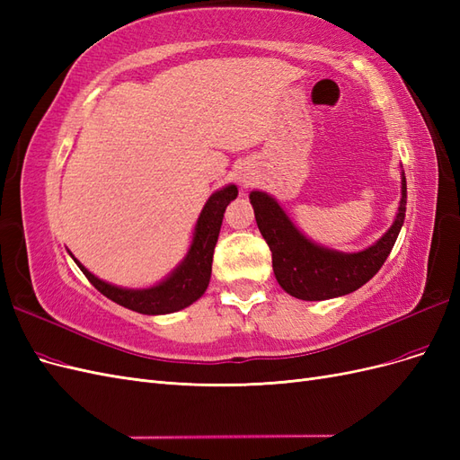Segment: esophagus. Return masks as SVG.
I'll return each mask as SVG.
<instances>
[{"label":"esophagus","instance_id":"esophagus-1","mask_svg":"<svg viewBox=\"0 0 460 460\" xmlns=\"http://www.w3.org/2000/svg\"><path fill=\"white\" fill-rule=\"evenodd\" d=\"M238 182H240L242 186H249V182H252V178H249L247 174H240V178H238Z\"/></svg>","mask_w":460,"mask_h":460}]
</instances>
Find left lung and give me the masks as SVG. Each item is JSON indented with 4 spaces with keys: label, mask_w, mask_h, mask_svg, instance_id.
<instances>
[{
    "label": "left lung",
    "mask_w": 460,
    "mask_h": 460,
    "mask_svg": "<svg viewBox=\"0 0 460 460\" xmlns=\"http://www.w3.org/2000/svg\"><path fill=\"white\" fill-rule=\"evenodd\" d=\"M257 226L272 252V269L286 294L303 301L341 297L365 286L382 269L405 222L407 180L401 172V201L392 226L363 252L345 253L309 240L267 191L253 190Z\"/></svg>",
    "instance_id": "obj_1"
}]
</instances>
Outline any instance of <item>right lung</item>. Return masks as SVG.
<instances>
[{"instance_id":"add662e5","label":"right lung","mask_w":460,"mask_h":460,"mask_svg":"<svg viewBox=\"0 0 460 460\" xmlns=\"http://www.w3.org/2000/svg\"><path fill=\"white\" fill-rule=\"evenodd\" d=\"M235 198H238V188L234 184L211 193V198L201 208L196 228H193L186 257L161 282L149 288H122L109 284L92 274L71 252H68V255L73 257L78 269L86 274L97 291H102L105 297L122 305V307L142 314H169L182 311L190 307L191 303H196L205 294L208 282H211L213 253L222 218H225L228 203Z\"/></svg>"}]
</instances>
